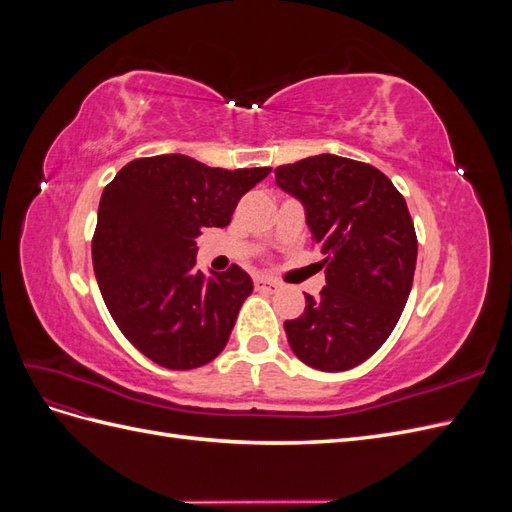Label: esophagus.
Instances as JSON below:
<instances>
[{"mask_svg":"<svg viewBox=\"0 0 512 512\" xmlns=\"http://www.w3.org/2000/svg\"><path fill=\"white\" fill-rule=\"evenodd\" d=\"M256 288L260 290V292H277V290H280V282H275V280H271V277H256Z\"/></svg>","mask_w":512,"mask_h":512,"instance_id":"obj_1","label":"esophagus"}]
</instances>
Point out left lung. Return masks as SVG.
I'll return each instance as SVG.
<instances>
[{
  "label": "left lung",
  "instance_id": "8db88e82",
  "mask_svg": "<svg viewBox=\"0 0 512 512\" xmlns=\"http://www.w3.org/2000/svg\"><path fill=\"white\" fill-rule=\"evenodd\" d=\"M275 183L303 205L327 275L320 297L305 294V312L284 322L288 344L314 369H352L389 339L412 290L406 200L378 168L333 153L277 166Z\"/></svg>",
  "mask_w": 512,
  "mask_h": 512
}]
</instances>
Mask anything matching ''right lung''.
<instances>
[{"mask_svg": "<svg viewBox=\"0 0 512 512\" xmlns=\"http://www.w3.org/2000/svg\"><path fill=\"white\" fill-rule=\"evenodd\" d=\"M269 173L164 153L126 164L104 188L94 273L117 327L153 363L194 369L224 350L254 284L237 265L198 271L196 237L228 226L239 198Z\"/></svg>", "mask_w": 512, "mask_h": 512, "instance_id": "obj_1", "label": "right lung"}]
</instances>
